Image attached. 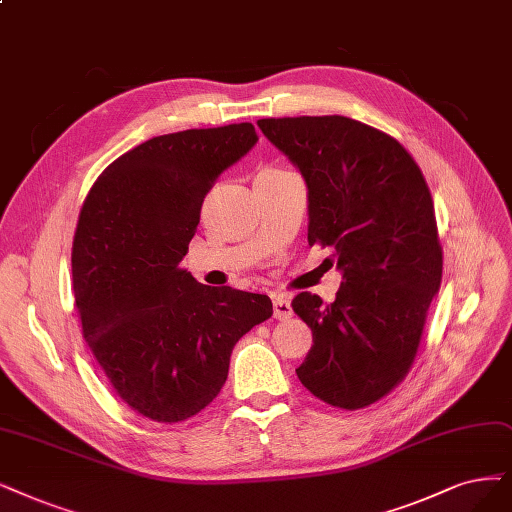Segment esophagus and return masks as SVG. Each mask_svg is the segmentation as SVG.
Returning <instances> with one entry per match:
<instances>
[{"instance_id": "obj_1", "label": "esophagus", "mask_w": 512, "mask_h": 512, "mask_svg": "<svg viewBox=\"0 0 512 512\" xmlns=\"http://www.w3.org/2000/svg\"><path fill=\"white\" fill-rule=\"evenodd\" d=\"M272 304H274V318H278V320L291 318L293 308H291V301L287 295H274Z\"/></svg>"}]
</instances>
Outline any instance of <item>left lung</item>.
Wrapping results in <instances>:
<instances>
[{
	"instance_id": "left-lung-1",
	"label": "left lung",
	"mask_w": 512,
	"mask_h": 512,
	"mask_svg": "<svg viewBox=\"0 0 512 512\" xmlns=\"http://www.w3.org/2000/svg\"><path fill=\"white\" fill-rule=\"evenodd\" d=\"M257 126L308 185V242L342 270L333 304L293 299L312 329L295 371L316 399L363 409L403 382L443 276L434 204L420 166L386 132L344 116L266 118Z\"/></svg>"
}]
</instances>
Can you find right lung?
Returning a JSON list of instances; mask_svg holds the SVG:
<instances>
[{
    "label": "right lung",
    "instance_id": "add662e5",
    "mask_svg": "<svg viewBox=\"0 0 512 512\" xmlns=\"http://www.w3.org/2000/svg\"><path fill=\"white\" fill-rule=\"evenodd\" d=\"M257 143L249 122L154 137L94 181L71 249L82 333L109 384L143 418L175 424L211 403L268 295L206 287L179 268L204 196Z\"/></svg>",
    "mask_w": 512,
    "mask_h": 512
}]
</instances>
